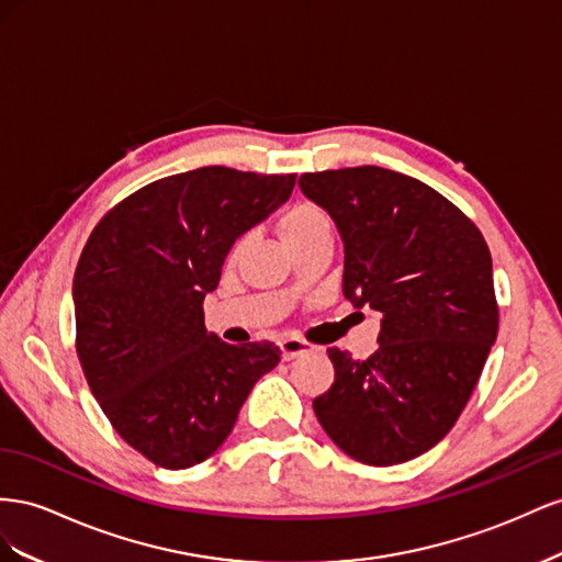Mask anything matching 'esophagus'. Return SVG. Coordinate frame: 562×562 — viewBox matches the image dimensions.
Masks as SVG:
<instances>
[{"label":"esophagus","instance_id":"obj_1","mask_svg":"<svg viewBox=\"0 0 562 562\" xmlns=\"http://www.w3.org/2000/svg\"><path fill=\"white\" fill-rule=\"evenodd\" d=\"M280 350H282L284 360H294V358L303 356V352H308L311 344L303 339H294V336H286V339L280 341Z\"/></svg>","mask_w":562,"mask_h":562}]
</instances>
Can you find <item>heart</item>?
Instances as JSON below:
<instances>
[{
	"label": "heart",
	"instance_id": "1",
	"mask_svg": "<svg viewBox=\"0 0 562 562\" xmlns=\"http://www.w3.org/2000/svg\"><path fill=\"white\" fill-rule=\"evenodd\" d=\"M278 233L282 237V243L286 249H292L296 245L308 243V239L329 233V218L327 214L319 210L313 202H296L292 206H286L282 216L278 218ZM245 239H237L233 245V254L243 249Z\"/></svg>",
	"mask_w": 562,
	"mask_h": 562
}]
</instances>
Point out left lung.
<instances>
[{"mask_svg": "<svg viewBox=\"0 0 562 562\" xmlns=\"http://www.w3.org/2000/svg\"><path fill=\"white\" fill-rule=\"evenodd\" d=\"M301 192L344 239V296L379 311L367 360L329 348L334 383L313 400L336 447L393 467L457 424L499 329L485 237L430 186L381 167L303 173Z\"/></svg>", "mask_w": 562, "mask_h": 562, "instance_id": "1", "label": "left lung"}]
</instances>
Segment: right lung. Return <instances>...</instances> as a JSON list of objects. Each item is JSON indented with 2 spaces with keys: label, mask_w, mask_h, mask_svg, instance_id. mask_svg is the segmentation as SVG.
Segmentation results:
<instances>
[{
  "label": "right lung",
  "mask_w": 562,
  "mask_h": 562,
  "mask_svg": "<svg viewBox=\"0 0 562 562\" xmlns=\"http://www.w3.org/2000/svg\"><path fill=\"white\" fill-rule=\"evenodd\" d=\"M296 173L202 167L148 183L101 218L72 282L77 356L112 428L162 469H190L231 436L270 341L204 329V296L239 235L290 200Z\"/></svg>",
  "instance_id": "1"
}]
</instances>
